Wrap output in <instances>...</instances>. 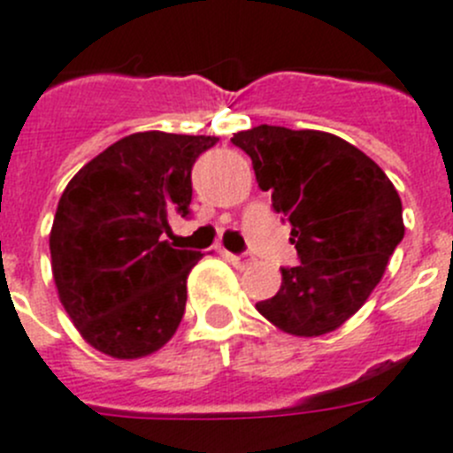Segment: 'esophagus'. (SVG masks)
Here are the masks:
<instances>
[{
    "label": "esophagus",
    "instance_id": "esophagus-1",
    "mask_svg": "<svg viewBox=\"0 0 453 453\" xmlns=\"http://www.w3.org/2000/svg\"><path fill=\"white\" fill-rule=\"evenodd\" d=\"M226 257L230 259L232 264H234L236 268H248V266H252V264H255V259H252V257H248V255H232V252H226Z\"/></svg>",
    "mask_w": 453,
    "mask_h": 453
}]
</instances>
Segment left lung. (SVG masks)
Here are the masks:
<instances>
[{"instance_id": "1", "label": "left lung", "mask_w": 453, "mask_h": 453, "mask_svg": "<svg viewBox=\"0 0 453 453\" xmlns=\"http://www.w3.org/2000/svg\"><path fill=\"white\" fill-rule=\"evenodd\" d=\"M232 144L250 156L300 259L257 311L291 336L334 332L364 307L404 239L397 189L364 150L323 130L262 124Z\"/></svg>"}]
</instances>
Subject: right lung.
<instances>
[{"instance_id":"add662e5","label":"right lung","mask_w":453,"mask_h":453,"mask_svg":"<svg viewBox=\"0 0 453 453\" xmlns=\"http://www.w3.org/2000/svg\"><path fill=\"white\" fill-rule=\"evenodd\" d=\"M219 137L133 133L65 187L49 234L51 271L81 336L112 358L157 352L176 334L187 277L201 252L178 250L171 217H187L191 166Z\"/></svg>"}]
</instances>
